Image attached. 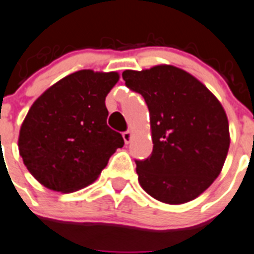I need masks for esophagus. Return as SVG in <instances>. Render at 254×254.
I'll list each match as a JSON object with an SVG mask.
<instances>
[{
    "instance_id": "esophagus-1",
    "label": "esophagus",
    "mask_w": 254,
    "mask_h": 254,
    "mask_svg": "<svg viewBox=\"0 0 254 254\" xmlns=\"http://www.w3.org/2000/svg\"><path fill=\"white\" fill-rule=\"evenodd\" d=\"M123 138H124V140H125V143H129V142L131 140V138H133V134H131V131H129V130L124 131Z\"/></svg>"
}]
</instances>
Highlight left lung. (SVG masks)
Here are the masks:
<instances>
[{
  "label": "left lung",
  "instance_id": "1",
  "mask_svg": "<svg viewBox=\"0 0 254 254\" xmlns=\"http://www.w3.org/2000/svg\"><path fill=\"white\" fill-rule=\"evenodd\" d=\"M123 78L150 111L153 150L147 159L135 160L139 185L163 203L191 201L219 176L229 152L222 104L197 78L174 65L127 69Z\"/></svg>",
  "mask_w": 254,
  "mask_h": 254
}]
</instances>
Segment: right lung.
Segmentation results:
<instances>
[{
    "instance_id": "1",
    "label": "right lung",
    "mask_w": 254,
    "mask_h": 254,
    "mask_svg": "<svg viewBox=\"0 0 254 254\" xmlns=\"http://www.w3.org/2000/svg\"><path fill=\"white\" fill-rule=\"evenodd\" d=\"M117 72L82 69L62 78L29 108L19 133V153L38 182L72 192L94 182L124 146L107 125L106 97Z\"/></svg>"
}]
</instances>
